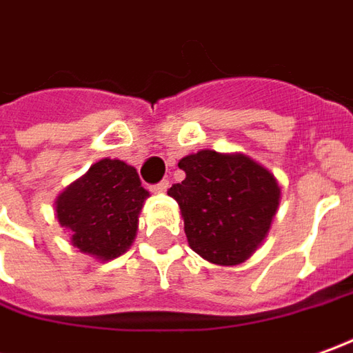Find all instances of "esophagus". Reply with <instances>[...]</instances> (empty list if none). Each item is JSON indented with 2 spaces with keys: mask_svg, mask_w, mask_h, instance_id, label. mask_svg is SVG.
Here are the masks:
<instances>
[{
  "mask_svg": "<svg viewBox=\"0 0 353 353\" xmlns=\"http://www.w3.org/2000/svg\"><path fill=\"white\" fill-rule=\"evenodd\" d=\"M167 190H169V181H161L159 184L152 186V192H155V194H165Z\"/></svg>",
  "mask_w": 353,
  "mask_h": 353,
  "instance_id": "obj_1",
  "label": "esophagus"
}]
</instances>
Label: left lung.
<instances>
[{
    "label": "left lung",
    "mask_w": 353,
    "mask_h": 353,
    "mask_svg": "<svg viewBox=\"0 0 353 353\" xmlns=\"http://www.w3.org/2000/svg\"><path fill=\"white\" fill-rule=\"evenodd\" d=\"M186 179L172 184L188 246L215 265L244 263L261 246L281 203L273 172L244 153L200 150L179 161Z\"/></svg>",
    "instance_id": "obj_1"
}]
</instances>
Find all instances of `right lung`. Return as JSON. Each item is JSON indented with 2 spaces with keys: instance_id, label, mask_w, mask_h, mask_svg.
Here are the masks:
<instances>
[{
  "instance_id": "obj_1",
  "label": "right lung",
  "mask_w": 353,
  "mask_h": 353,
  "mask_svg": "<svg viewBox=\"0 0 353 353\" xmlns=\"http://www.w3.org/2000/svg\"><path fill=\"white\" fill-rule=\"evenodd\" d=\"M150 198L132 165L99 159L55 198V219L70 246L99 261H111L132 246L138 217Z\"/></svg>"
}]
</instances>
